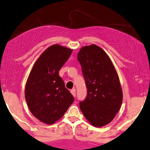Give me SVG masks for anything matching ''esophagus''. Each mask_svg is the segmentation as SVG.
<instances>
[{"label": "esophagus", "mask_w": 150, "mask_h": 150, "mask_svg": "<svg viewBox=\"0 0 150 150\" xmlns=\"http://www.w3.org/2000/svg\"><path fill=\"white\" fill-rule=\"evenodd\" d=\"M71 94L73 96V97H75V96H76L75 88H73V89L71 90Z\"/></svg>", "instance_id": "34e87169"}]
</instances>
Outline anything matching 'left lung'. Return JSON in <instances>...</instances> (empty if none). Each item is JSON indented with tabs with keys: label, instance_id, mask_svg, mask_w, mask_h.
<instances>
[{
	"label": "left lung",
	"instance_id": "obj_1",
	"mask_svg": "<svg viewBox=\"0 0 150 150\" xmlns=\"http://www.w3.org/2000/svg\"><path fill=\"white\" fill-rule=\"evenodd\" d=\"M77 60L87 88L86 99L79 103V107L91 124L103 127L114 118L122 103L118 73L107 54L94 44L82 47Z\"/></svg>",
	"mask_w": 150,
	"mask_h": 150
}]
</instances>
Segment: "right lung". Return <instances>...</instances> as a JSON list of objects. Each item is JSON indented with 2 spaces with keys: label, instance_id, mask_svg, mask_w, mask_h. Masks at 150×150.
I'll return each instance as SVG.
<instances>
[{
  "label": "right lung",
  "instance_id": "right-lung-1",
  "mask_svg": "<svg viewBox=\"0 0 150 150\" xmlns=\"http://www.w3.org/2000/svg\"><path fill=\"white\" fill-rule=\"evenodd\" d=\"M73 50L52 45L35 62L26 81L25 99L31 113L51 125L61 118L74 101L60 76V69Z\"/></svg>",
  "mask_w": 150,
  "mask_h": 150
}]
</instances>
